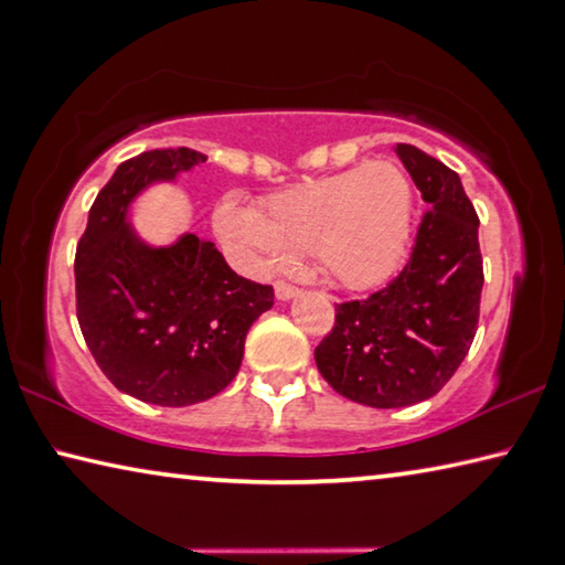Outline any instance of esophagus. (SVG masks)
<instances>
[{
  "mask_svg": "<svg viewBox=\"0 0 565 565\" xmlns=\"http://www.w3.org/2000/svg\"><path fill=\"white\" fill-rule=\"evenodd\" d=\"M274 291H276V299H281V301H289V299H294L299 294L297 286L289 284V281H276Z\"/></svg>",
  "mask_w": 565,
  "mask_h": 565,
  "instance_id": "esophagus-1",
  "label": "esophagus"
}]
</instances>
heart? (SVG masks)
<instances>
[{
	"instance_id": "b5f03b06",
	"label": "heart",
	"mask_w": 565,
	"mask_h": 565,
	"mask_svg": "<svg viewBox=\"0 0 565 565\" xmlns=\"http://www.w3.org/2000/svg\"><path fill=\"white\" fill-rule=\"evenodd\" d=\"M409 218L407 175L390 160H372L274 193L262 213L223 201L213 221L250 274H271L311 248L331 279L370 289L399 264Z\"/></svg>"
}]
</instances>
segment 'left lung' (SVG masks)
I'll return each mask as SVG.
<instances>
[{"label":"left lung","mask_w":565,"mask_h":565,"mask_svg":"<svg viewBox=\"0 0 565 565\" xmlns=\"http://www.w3.org/2000/svg\"><path fill=\"white\" fill-rule=\"evenodd\" d=\"M395 153L429 211L409 262L384 289L337 303L315 360L339 395L366 407H407L440 392L476 339L482 291L478 213L460 175L415 146Z\"/></svg>","instance_id":"1"}]
</instances>
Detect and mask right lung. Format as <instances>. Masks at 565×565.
<instances>
[{
	"mask_svg": "<svg viewBox=\"0 0 565 565\" xmlns=\"http://www.w3.org/2000/svg\"><path fill=\"white\" fill-rule=\"evenodd\" d=\"M205 163L191 148L146 150L118 166L89 209L75 254L77 321L95 362L125 395L160 407L211 399L234 382L271 286L248 281L211 241L148 246L128 209L148 185Z\"/></svg>",
	"mask_w": 565,
	"mask_h": 565,
	"instance_id": "obj_1",
	"label": "right lung"
}]
</instances>
